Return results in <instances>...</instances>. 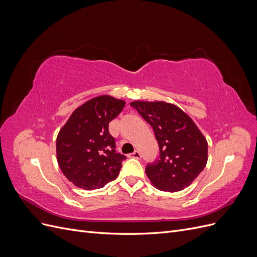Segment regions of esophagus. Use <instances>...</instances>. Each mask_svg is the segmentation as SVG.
<instances>
[{
	"label": "esophagus",
	"mask_w": 257,
	"mask_h": 257,
	"mask_svg": "<svg viewBox=\"0 0 257 257\" xmlns=\"http://www.w3.org/2000/svg\"><path fill=\"white\" fill-rule=\"evenodd\" d=\"M128 158H134V159H141L142 158V154L139 151H134L133 153H130L128 154Z\"/></svg>",
	"instance_id": "34e87169"
}]
</instances>
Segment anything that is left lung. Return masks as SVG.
Segmentation results:
<instances>
[{"mask_svg": "<svg viewBox=\"0 0 257 257\" xmlns=\"http://www.w3.org/2000/svg\"><path fill=\"white\" fill-rule=\"evenodd\" d=\"M131 106L152 126L159 144V160L146 167L151 183L167 192L188 188L208 161V143L203 133L174 104L135 100Z\"/></svg>", "mask_w": 257, "mask_h": 257, "instance_id": "1", "label": "left lung"}]
</instances>
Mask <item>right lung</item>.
<instances>
[{
    "instance_id": "add662e5",
    "label": "right lung",
    "mask_w": 257,
    "mask_h": 257,
    "mask_svg": "<svg viewBox=\"0 0 257 257\" xmlns=\"http://www.w3.org/2000/svg\"><path fill=\"white\" fill-rule=\"evenodd\" d=\"M125 102L100 95L85 102L69 116L57 137V160L62 173L74 185L96 190L118 177L123 154L116 153L108 131Z\"/></svg>"
}]
</instances>
